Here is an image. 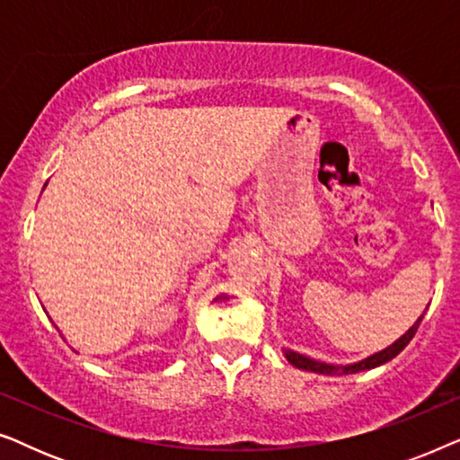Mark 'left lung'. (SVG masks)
I'll use <instances>...</instances> for the list:
<instances>
[{
    "label": "left lung",
    "mask_w": 460,
    "mask_h": 460,
    "mask_svg": "<svg viewBox=\"0 0 460 460\" xmlns=\"http://www.w3.org/2000/svg\"><path fill=\"white\" fill-rule=\"evenodd\" d=\"M425 314V312H423ZM423 314L417 318V323H414L411 329H408L404 335L400 339H395L392 345H387L385 349L376 351V354L364 358L360 362H354V364H326V362H320V360H314V358H307L304 354H299V351H293V349H282L285 351V358L288 362L293 364V367H297L301 370H312V373H318V375H354V373H360V370H370V368H376L381 367V364H385L389 360H394L395 356L400 354L402 349L406 348L408 343H411V339L414 337V332H417L420 320H423Z\"/></svg>",
    "instance_id": "1"
}]
</instances>
